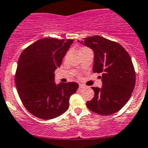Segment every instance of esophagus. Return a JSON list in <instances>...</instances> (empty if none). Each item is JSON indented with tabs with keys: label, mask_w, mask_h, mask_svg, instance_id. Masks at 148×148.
<instances>
[{
	"label": "esophagus",
	"mask_w": 148,
	"mask_h": 148,
	"mask_svg": "<svg viewBox=\"0 0 148 148\" xmlns=\"http://www.w3.org/2000/svg\"><path fill=\"white\" fill-rule=\"evenodd\" d=\"M79 87H80V88H81V89H82V88L86 87V86H85L84 84H79Z\"/></svg>",
	"instance_id": "obj_1"
}]
</instances>
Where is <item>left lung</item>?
<instances>
[{"mask_svg": "<svg viewBox=\"0 0 148 148\" xmlns=\"http://www.w3.org/2000/svg\"><path fill=\"white\" fill-rule=\"evenodd\" d=\"M94 52V73H101L102 87H92L95 95L86 102L89 110L111 115L128 102L136 83V74L129 54L116 42L95 36L78 40Z\"/></svg>", "mask_w": 148, "mask_h": 148, "instance_id": "left-lung-1", "label": "left lung"}]
</instances>
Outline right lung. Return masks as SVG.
<instances>
[{
	"label": "right lung",
	"instance_id": "1",
	"mask_svg": "<svg viewBox=\"0 0 148 148\" xmlns=\"http://www.w3.org/2000/svg\"><path fill=\"white\" fill-rule=\"evenodd\" d=\"M73 40L45 38L28 46L20 54L15 74L20 98L34 116L51 120L68 109L70 96L76 92L75 82L55 83V71Z\"/></svg>",
	"mask_w": 148,
	"mask_h": 148
}]
</instances>
